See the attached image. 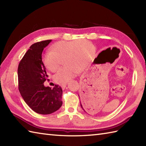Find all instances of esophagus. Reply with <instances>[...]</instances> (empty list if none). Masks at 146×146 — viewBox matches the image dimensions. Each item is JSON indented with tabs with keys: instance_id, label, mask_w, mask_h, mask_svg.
<instances>
[{
	"instance_id": "34e87169",
	"label": "esophagus",
	"mask_w": 146,
	"mask_h": 146,
	"mask_svg": "<svg viewBox=\"0 0 146 146\" xmlns=\"http://www.w3.org/2000/svg\"><path fill=\"white\" fill-rule=\"evenodd\" d=\"M66 84H67L66 83H63V84H61V88H63V89H64V88H65V87H66Z\"/></svg>"
}]
</instances>
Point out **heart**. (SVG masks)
<instances>
[{
    "label": "heart",
    "mask_w": 146,
    "mask_h": 146,
    "mask_svg": "<svg viewBox=\"0 0 146 146\" xmlns=\"http://www.w3.org/2000/svg\"><path fill=\"white\" fill-rule=\"evenodd\" d=\"M52 52L43 55L42 62L46 69L55 72L64 59L66 65L54 76L56 82L64 83L74 78L80 70H84L91 61L94 54L92 43L86 39L59 41L52 46Z\"/></svg>",
    "instance_id": "obj_1"
}]
</instances>
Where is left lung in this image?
<instances>
[{"label":"left lung","instance_id":"1","mask_svg":"<svg viewBox=\"0 0 146 146\" xmlns=\"http://www.w3.org/2000/svg\"><path fill=\"white\" fill-rule=\"evenodd\" d=\"M80 104H81V107L82 108H83V110H84L85 112H86V111H88V112H90V111H92V109H90L89 110V108H90V107H87V105H85V104H82L81 103H80Z\"/></svg>","mask_w":146,"mask_h":146}]
</instances>
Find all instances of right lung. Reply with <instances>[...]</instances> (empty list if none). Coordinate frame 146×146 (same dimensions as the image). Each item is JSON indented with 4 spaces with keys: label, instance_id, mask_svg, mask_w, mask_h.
Masks as SVG:
<instances>
[{
    "label": "right lung",
    "instance_id": "right-lung-1",
    "mask_svg": "<svg viewBox=\"0 0 146 146\" xmlns=\"http://www.w3.org/2000/svg\"><path fill=\"white\" fill-rule=\"evenodd\" d=\"M51 40L36 42L30 46L19 64L17 75L19 90L27 105L35 112L47 115L60 108L63 102V90L58 85L53 88L45 86L48 79L42 53Z\"/></svg>",
    "mask_w": 146,
    "mask_h": 146
}]
</instances>
